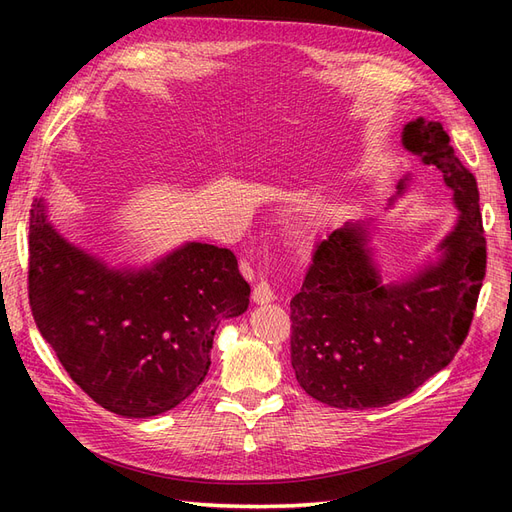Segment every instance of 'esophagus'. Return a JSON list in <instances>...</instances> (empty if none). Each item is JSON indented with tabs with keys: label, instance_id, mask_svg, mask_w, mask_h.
I'll list each match as a JSON object with an SVG mask.
<instances>
[{
	"label": "esophagus",
	"instance_id": "esophagus-1",
	"mask_svg": "<svg viewBox=\"0 0 512 512\" xmlns=\"http://www.w3.org/2000/svg\"><path fill=\"white\" fill-rule=\"evenodd\" d=\"M252 299H254L256 303H269V301L275 299V290H273V286H271L267 280H260V282L254 286Z\"/></svg>",
	"mask_w": 512,
	"mask_h": 512
}]
</instances>
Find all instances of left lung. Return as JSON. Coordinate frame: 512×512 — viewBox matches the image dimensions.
I'll use <instances>...</instances> for the list:
<instances>
[{"instance_id": "8db88e82", "label": "left lung", "mask_w": 512, "mask_h": 512, "mask_svg": "<svg viewBox=\"0 0 512 512\" xmlns=\"http://www.w3.org/2000/svg\"><path fill=\"white\" fill-rule=\"evenodd\" d=\"M401 143L440 170L459 220L438 265L399 284H382L361 226L346 224L316 245L290 301V361L301 389L333 408L389 406L444 369L468 337L485 280L476 177L440 121H410Z\"/></svg>"}]
</instances>
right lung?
<instances>
[{
	"mask_svg": "<svg viewBox=\"0 0 512 512\" xmlns=\"http://www.w3.org/2000/svg\"><path fill=\"white\" fill-rule=\"evenodd\" d=\"M29 307L81 389L128 418L179 406L205 380L213 335L250 305L226 247L188 243L151 269L117 271L29 213Z\"/></svg>",
	"mask_w": 512,
	"mask_h": 512,
	"instance_id": "obj_1",
	"label": "right lung"
}]
</instances>
